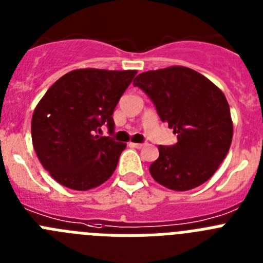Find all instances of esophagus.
Wrapping results in <instances>:
<instances>
[{"instance_id": "34e87169", "label": "esophagus", "mask_w": 263, "mask_h": 263, "mask_svg": "<svg viewBox=\"0 0 263 263\" xmlns=\"http://www.w3.org/2000/svg\"><path fill=\"white\" fill-rule=\"evenodd\" d=\"M132 147H136V148H142L143 146H145V143H134V142H130L129 143Z\"/></svg>"}]
</instances>
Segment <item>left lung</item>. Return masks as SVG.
Wrapping results in <instances>:
<instances>
[{
    "label": "left lung",
    "instance_id": "8db88e82",
    "mask_svg": "<svg viewBox=\"0 0 263 263\" xmlns=\"http://www.w3.org/2000/svg\"><path fill=\"white\" fill-rule=\"evenodd\" d=\"M133 84L152 99L178 138L173 146H158L159 158L148 168L155 182L173 191L205 183L227 157L233 137L224 93L205 76L182 66L142 72Z\"/></svg>",
    "mask_w": 263,
    "mask_h": 263
}]
</instances>
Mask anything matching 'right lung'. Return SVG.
<instances>
[{
	"mask_svg": "<svg viewBox=\"0 0 263 263\" xmlns=\"http://www.w3.org/2000/svg\"><path fill=\"white\" fill-rule=\"evenodd\" d=\"M136 69H75L57 80L31 120L34 150L58 183L76 191L103 184L115 173L126 143L97 136L115 130L113 111Z\"/></svg>",
	"mask_w": 263,
	"mask_h": 263,
	"instance_id": "right-lung-1",
	"label": "right lung"
}]
</instances>
